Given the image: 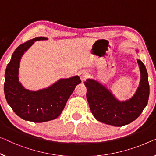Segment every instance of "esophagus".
I'll return each instance as SVG.
<instances>
[{"label":"esophagus","mask_w":156,"mask_h":156,"mask_svg":"<svg viewBox=\"0 0 156 156\" xmlns=\"http://www.w3.org/2000/svg\"><path fill=\"white\" fill-rule=\"evenodd\" d=\"M79 76H80L81 80L84 81V80H86V78H87V76H88L87 72H86L85 71H80V73H79Z\"/></svg>","instance_id":"34e87169"}]
</instances>
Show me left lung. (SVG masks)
Masks as SVG:
<instances>
[{"label": "left lung", "instance_id": "1", "mask_svg": "<svg viewBox=\"0 0 156 156\" xmlns=\"http://www.w3.org/2000/svg\"><path fill=\"white\" fill-rule=\"evenodd\" d=\"M140 84L133 97L125 101H118L105 86L93 79L84 83L87 87V99L90 110L97 120L107 125L121 127L136 120L148 104L149 84L148 73L141 60Z\"/></svg>", "mask_w": 156, "mask_h": 156}]
</instances>
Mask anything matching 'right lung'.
I'll return each mask as SVG.
<instances>
[{
    "label": "right lung",
    "mask_w": 156,
    "mask_h": 156,
    "mask_svg": "<svg viewBox=\"0 0 156 156\" xmlns=\"http://www.w3.org/2000/svg\"><path fill=\"white\" fill-rule=\"evenodd\" d=\"M48 39L37 37L18 46L12 55L5 73L4 92L7 102L16 114L28 121L43 122L57 118L64 110L76 85L81 83L80 77L76 76L60 79L45 89L30 91L19 82V67L24 52L34 41Z\"/></svg>",
    "instance_id": "right-lung-1"
}]
</instances>
